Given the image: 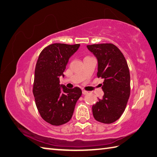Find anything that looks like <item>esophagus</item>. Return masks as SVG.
<instances>
[{
	"label": "esophagus",
	"mask_w": 157,
	"mask_h": 157,
	"mask_svg": "<svg viewBox=\"0 0 157 157\" xmlns=\"http://www.w3.org/2000/svg\"><path fill=\"white\" fill-rule=\"evenodd\" d=\"M82 93H83V94L86 95V94H87L88 92H87V91H86V90H82Z\"/></svg>",
	"instance_id": "34e87169"
}]
</instances>
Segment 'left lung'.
<instances>
[{
    "label": "left lung",
    "mask_w": 157,
    "mask_h": 157,
    "mask_svg": "<svg viewBox=\"0 0 157 157\" xmlns=\"http://www.w3.org/2000/svg\"><path fill=\"white\" fill-rule=\"evenodd\" d=\"M98 61V78L104 81V95L92 105L94 119L103 123L116 121L124 112L130 94V75L124 56L112 43L87 45Z\"/></svg>",
    "instance_id": "1"
}]
</instances>
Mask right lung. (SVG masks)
Returning <instances> with one entry per match:
<instances>
[{
  "label": "right lung",
  "instance_id": "1",
  "mask_svg": "<svg viewBox=\"0 0 157 157\" xmlns=\"http://www.w3.org/2000/svg\"><path fill=\"white\" fill-rule=\"evenodd\" d=\"M80 44L54 43L46 47L38 56L35 67L33 94L41 117L52 125L67 123L82 94L79 87L68 89L60 84L70 58Z\"/></svg>",
  "mask_w": 157,
  "mask_h": 157
}]
</instances>
